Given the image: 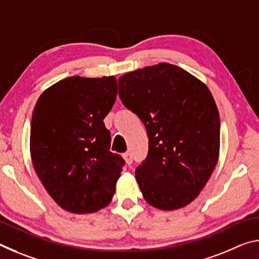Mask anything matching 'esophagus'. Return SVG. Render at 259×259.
<instances>
[{
    "mask_svg": "<svg viewBox=\"0 0 259 259\" xmlns=\"http://www.w3.org/2000/svg\"><path fill=\"white\" fill-rule=\"evenodd\" d=\"M123 159H124L126 164H131V163H133V155H131L130 152L124 153V154H123Z\"/></svg>",
    "mask_w": 259,
    "mask_h": 259,
    "instance_id": "esophagus-1",
    "label": "esophagus"
}]
</instances>
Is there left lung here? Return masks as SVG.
Segmentation results:
<instances>
[{"mask_svg":"<svg viewBox=\"0 0 259 259\" xmlns=\"http://www.w3.org/2000/svg\"><path fill=\"white\" fill-rule=\"evenodd\" d=\"M119 96L147 131L148 154L135 172L144 199L160 210L185 207L202 191L219 156L221 121L208 87L161 63L122 75Z\"/></svg>","mask_w":259,"mask_h":259,"instance_id":"8db88e82","label":"left lung"}]
</instances>
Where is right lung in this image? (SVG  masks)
<instances>
[{
  "label": "right lung",
  "mask_w": 259,
  "mask_h": 259,
  "mask_svg": "<svg viewBox=\"0 0 259 259\" xmlns=\"http://www.w3.org/2000/svg\"><path fill=\"white\" fill-rule=\"evenodd\" d=\"M116 95L114 76H72L43 91L34 107V169L51 198L69 212L98 211L115 193L124 160L109 151L104 119Z\"/></svg>",
  "instance_id": "1"
}]
</instances>
